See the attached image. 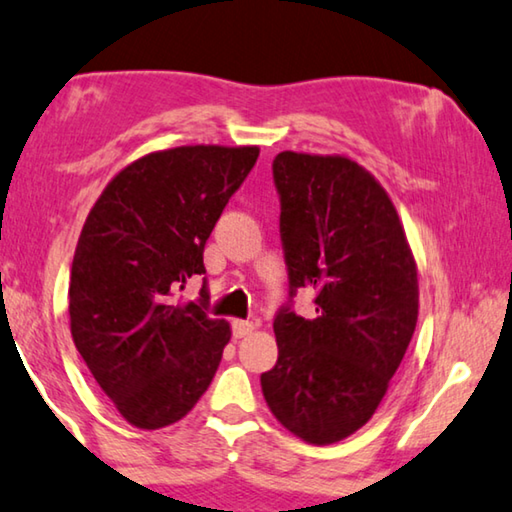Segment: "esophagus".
Instances as JSON below:
<instances>
[{
	"instance_id": "obj_1",
	"label": "esophagus",
	"mask_w": 512,
	"mask_h": 512,
	"mask_svg": "<svg viewBox=\"0 0 512 512\" xmlns=\"http://www.w3.org/2000/svg\"><path fill=\"white\" fill-rule=\"evenodd\" d=\"M254 324H251V321H242V319H236L231 324V330H233V337L236 339H240V337H247V335H251L254 333Z\"/></svg>"
}]
</instances>
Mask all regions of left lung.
Listing matches in <instances>:
<instances>
[{
  "instance_id": "left-lung-1",
  "label": "left lung",
  "mask_w": 512,
  "mask_h": 512,
  "mask_svg": "<svg viewBox=\"0 0 512 512\" xmlns=\"http://www.w3.org/2000/svg\"><path fill=\"white\" fill-rule=\"evenodd\" d=\"M281 242L290 301L274 319L279 360L261 375L276 420L312 445L369 423L418 321V272L389 195L339 155L279 152ZM299 287L318 292L315 320L299 318Z\"/></svg>"
}]
</instances>
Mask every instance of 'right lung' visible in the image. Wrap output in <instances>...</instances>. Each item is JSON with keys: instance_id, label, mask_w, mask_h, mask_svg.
I'll use <instances>...</instances> for the list:
<instances>
[{"instance_id": "obj_1", "label": "right lung", "mask_w": 512, "mask_h": 512, "mask_svg": "<svg viewBox=\"0 0 512 512\" xmlns=\"http://www.w3.org/2000/svg\"><path fill=\"white\" fill-rule=\"evenodd\" d=\"M258 146H179L114 175L80 231L69 281L71 337L98 387L139 429L177 423L209 389L231 328L209 292L204 245Z\"/></svg>"}]
</instances>
